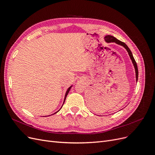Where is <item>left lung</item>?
Instances as JSON below:
<instances>
[{"label": "left lung", "mask_w": 155, "mask_h": 155, "mask_svg": "<svg viewBox=\"0 0 155 155\" xmlns=\"http://www.w3.org/2000/svg\"><path fill=\"white\" fill-rule=\"evenodd\" d=\"M105 41L107 42V43H115L116 44H118L119 45H121L124 46V47L127 50V52L129 55V57L131 59V61H132L133 62V64L134 65V68H135V72H136V79H137V82L138 81V67H137V63H136L135 61V59H134V57L133 55V54L132 52H131L129 48V47L127 46V45L125 43H124V42H121L120 41V40L117 39L116 38H115L114 37L112 36V35H106L105 37Z\"/></svg>", "instance_id": "left-lung-1"}]
</instances>
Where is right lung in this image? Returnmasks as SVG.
I'll use <instances>...</instances> for the list:
<instances>
[{"label":"right lung","mask_w":155,"mask_h":155,"mask_svg":"<svg viewBox=\"0 0 155 155\" xmlns=\"http://www.w3.org/2000/svg\"><path fill=\"white\" fill-rule=\"evenodd\" d=\"M72 87V86H71V87H69V88H68V90H67V92H66V94H65V96H64V102H63V104H64V103L65 99H66V97H67V96L68 95V92H69V91H70V88H71V87ZM60 109H59V110H60ZM59 110L58 111H59ZM55 112V113H54V114H55V113H57V112Z\"/></svg>","instance_id":"obj_1"}]
</instances>
